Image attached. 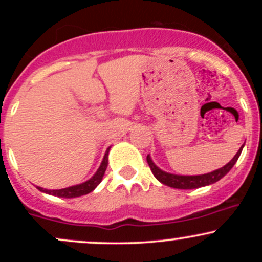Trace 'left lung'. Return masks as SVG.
Segmentation results:
<instances>
[{
    "mask_svg": "<svg viewBox=\"0 0 262 262\" xmlns=\"http://www.w3.org/2000/svg\"><path fill=\"white\" fill-rule=\"evenodd\" d=\"M243 148L244 145L240 146V149L237 150V152L234 155V158L228 162L227 165H224L221 169H217L212 172L203 173V175H192V176H186V175H175V173L166 172V171L161 170L160 167H158L155 165V162L152 161L151 156H146V160H148V164L150 166V170L154 173L158 181H160L164 185L169 186V187L172 188H179V189H192V188H200L204 187V186L212 185V183H215L222 177H224L228 172L231 170V167L235 165V162L239 159L240 154H242Z\"/></svg>",
    "mask_w": 262,
    "mask_h": 262,
    "instance_id": "left-lung-1",
    "label": "left lung"
}]
</instances>
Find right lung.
Instances as JSON below:
<instances>
[{"label":"right lung","mask_w":262,"mask_h":262,"mask_svg":"<svg viewBox=\"0 0 262 262\" xmlns=\"http://www.w3.org/2000/svg\"><path fill=\"white\" fill-rule=\"evenodd\" d=\"M110 149L111 146L106 150V154L103 156V160H102L100 167H98L97 171H96L95 175H93L91 179L87 180V181L79 183V185L70 186V187L60 188V189H47L43 187H39V186H37V188L39 191L44 192V193L47 194H52V196L62 197V198H75V197H80V196H83V194L90 193V192H92L93 189L100 185L102 179H103L104 172H106L107 165H108V152H110Z\"/></svg>","instance_id":"obj_1"}]
</instances>
